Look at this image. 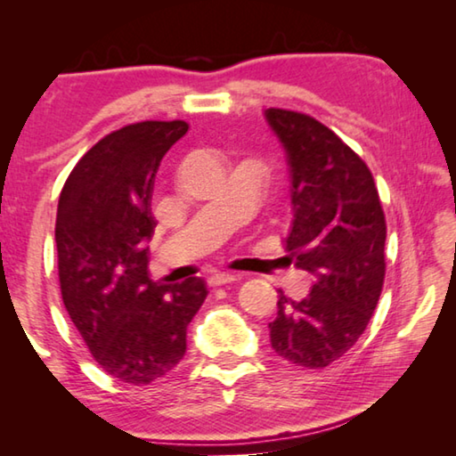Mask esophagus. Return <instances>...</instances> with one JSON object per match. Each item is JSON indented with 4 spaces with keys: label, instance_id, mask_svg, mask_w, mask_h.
Instances as JSON below:
<instances>
[{
    "label": "esophagus",
    "instance_id": "1",
    "mask_svg": "<svg viewBox=\"0 0 456 456\" xmlns=\"http://www.w3.org/2000/svg\"><path fill=\"white\" fill-rule=\"evenodd\" d=\"M241 280V275L239 273H229V272H215L209 277H207V283L211 285V288H217V285H225V283H233Z\"/></svg>",
    "mask_w": 456,
    "mask_h": 456
}]
</instances>
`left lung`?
<instances>
[{
    "label": "left lung",
    "instance_id": "left-lung-1",
    "mask_svg": "<svg viewBox=\"0 0 456 456\" xmlns=\"http://www.w3.org/2000/svg\"><path fill=\"white\" fill-rule=\"evenodd\" d=\"M265 120L291 176L285 249L314 275L312 291L299 302L280 289L269 338L291 364L326 368L364 334L382 293V203L364 160L322 122L283 108H267Z\"/></svg>",
    "mask_w": 456,
    "mask_h": 456
}]
</instances>
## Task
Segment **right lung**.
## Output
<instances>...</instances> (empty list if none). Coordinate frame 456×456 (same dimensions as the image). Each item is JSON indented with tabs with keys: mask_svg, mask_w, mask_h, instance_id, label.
Listing matches in <instances>:
<instances>
[{
	"mask_svg": "<svg viewBox=\"0 0 456 456\" xmlns=\"http://www.w3.org/2000/svg\"><path fill=\"white\" fill-rule=\"evenodd\" d=\"M184 120H144L106 134L60 192L58 277L66 312L98 366L142 386L167 376L187 350V326L207 297L200 277L154 281L144 241L154 176L187 134Z\"/></svg>",
	"mask_w": 456,
	"mask_h": 456,
	"instance_id": "right-lung-1",
	"label": "right lung"
}]
</instances>
